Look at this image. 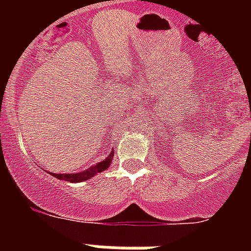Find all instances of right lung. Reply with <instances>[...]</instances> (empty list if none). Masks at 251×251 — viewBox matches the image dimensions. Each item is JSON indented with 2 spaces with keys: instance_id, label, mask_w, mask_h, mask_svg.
<instances>
[{
  "instance_id": "1",
  "label": "right lung",
  "mask_w": 251,
  "mask_h": 251,
  "mask_svg": "<svg viewBox=\"0 0 251 251\" xmlns=\"http://www.w3.org/2000/svg\"><path fill=\"white\" fill-rule=\"evenodd\" d=\"M113 156L114 150L112 149L109 156L104 159L102 161H100V163H98V164H94L92 167L86 169V171L78 172V173H52V172H49V175H52L53 177H56L58 179H62V181H68V182H83V181L92 178L94 176H96L100 172H104L105 169H108L109 165L112 164V161H113Z\"/></svg>"
}]
</instances>
